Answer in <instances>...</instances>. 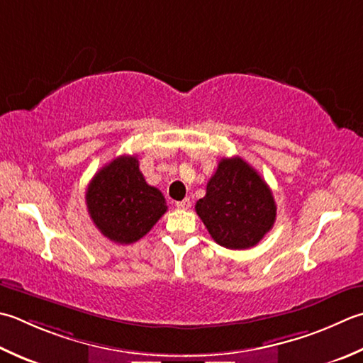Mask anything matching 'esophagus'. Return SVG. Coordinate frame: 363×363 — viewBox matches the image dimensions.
Wrapping results in <instances>:
<instances>
[{
    "instance_id": "34e87169",
    "label": "esophagus",
    "mask_w": 363,
    "mask_h": 363,
    "mask_svg": "<svg viewBox=\"0 0 363 363\" xmlns=\"http://www.w3.org/2000/svg\"><path fill=\"white\" fill-rule=\"evenodd\" d=\"M191 206V201H190V198H184L182 201H177L176 203V208L177 209H182V211H186V209H189Z\"/></svg>"
}]
</instances>
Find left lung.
<instances>
[{
  "mask_svg": "<svg viewBox=\"0 0 363 363\" xmlns=\"http://www.w3.org/2000/svg\"><path fill=\"white\" fill-rule=\"evenodd\" d=\"M196 214L218 245L245 250L272 230L277 206L264 179L240 157H223L195 204Z\"/></svg>",
  "mask_w": 363,
  "mask_h": 363,
  "instance_id": "left-lung-1",
  "label": "left lung"
}]
</instances>
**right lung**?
<instances>
[{
	"label": "right lung",
	"mask_w": 363,
	"mask_h": 363,
	"mask_svg": "<svg viewBox=\"0 0 363 363\" xmlns=\"http://www.w3.org/2000/svg\"><path fill=\"white\" fill-rule=\"evenodd\" d=\"M89 217L105 238L133 244L167 212L162 191L145 181L137 155H119L92 177L86 189Z\"/></svg>",
	"instance_id": "add662e5"
}]
</instances>
